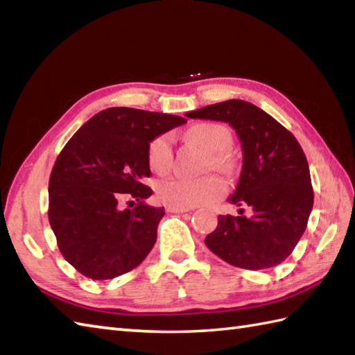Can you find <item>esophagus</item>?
I'll use <instances>...</instances> for the list:
<instances>
[{"mask_svg":"<svg viewBox=\"0 0 355 355\" xmlns=\"http://www.w3.org/2000/svg\"><path fill=\"white\" fill-rule=\"evenodd\" d=\"M166 210L171 214H184V212H189V207H175V206H168Z\"/></svg>","mask_w":355,"mask_h":355,"instance_id":"obj_1","label":"esophagus"}]
</instances>
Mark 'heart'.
<instances>
[{
  "mask_svg": "<svg viewBox=\"0 0 355 355\" xmlns=\"http://www.w3.org/2000/svg\"><path fill=\"white\" fill-rule=\"evenodd\" d=\"M187 137L207 149L212 157V166L221 172L233 169V160L225 153L232 146V132L221 123H198L187 131ZM173 162L172 139L169 134H162L155 137L148 146V163L155 173L169 172ZM225 184L220 177L210 175L205 178H184L171 177L162 180L157 184V195L164 205L175 207H195L205 206L223 197Z\"/></svg>",
  "mask_w": 355,
  "mask_h": 355,
  "instance_id": "b5f03b06",
  "label": "heart"
}]
</instances>
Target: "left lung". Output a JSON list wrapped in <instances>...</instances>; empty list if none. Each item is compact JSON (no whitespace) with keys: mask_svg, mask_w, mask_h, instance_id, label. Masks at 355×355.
<instances>
[{"mask_svg":"<svg viewBox=\"0 0 355 355\" xmlns=\"http://www.w3.org/2000/svg\"><path fill=\"white\" fill-rule=\"evenodd\" d=\"M216 120L236 131L243 169L229 201L250 214L220 215L205 243L230 266L247 270L276 267L285 261L306 229L313 186L306 157L296 137L256 105L232 99L186 114Z\"/></svg>","mask_w":355,"mask_h":355,"instance_id":"8db88e82","label":"left lung"}]
</instances>
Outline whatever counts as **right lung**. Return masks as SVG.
<instances>
[{"mask_svg": "<svg viewBox=\"0 0 355 355\" xmlns=\"http://www.w3.org/2000/svg\"><path fill=\"white\" fill-rule=\"evenodd\" d=\"M180 116L126 107L108 108L67 141L51 169L49 221L58 247L79 273L117 277L153 250L164 207L145 202L153 189L148 146L186 123ZM131 198L123 209L119 201Z\"/></svg>", "mask_w": 355, "mask_h": 355, "instance_id": "obj_1", "label": "right lung"}]
</instances>
